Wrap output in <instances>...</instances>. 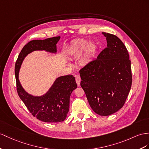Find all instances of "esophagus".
<instances>
[{"mask_svg": "<svg viewBox=\"0 0 149 149\" xmlns=\"http://www.w3.org/2000/svg\"><path fill=\"white\" fill-rule=\"evenodd\" d=\"M75 81H76V83H77V84L79 86L80 83H81V77H80L79 76H75Z\"/></svg>", "mask_w": 149, "mask_h": 149, "instance_id": "1", "label": "esophagus"}]
</instances>
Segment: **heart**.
Listing matches in <instances>:
<instances>
[{"label":"heart","instance_id":"1","mask_svg":"<svg viewBox=\"0 0 149 149\" xmlns=\"http://www.w3.org/2000/svg\"><path fill=\"white\" fill-rule=\"evenodd\" d=\"M97 45L94 42H89L86 40H77L72 42L67 52L72 57L77 58L85 52L84 62L88 63L92 60L94 53L97 49Z\"/></svg>","mask_w":149,"mask_h":149}]
</instances>
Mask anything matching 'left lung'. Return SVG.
I'll list each match as a JSON object with an SVG mask.
<instances>
[{"label":"left lung","instance_id":"obj_1","mask_svg":"<svg viewBox=\"0 0 149 149\" xmlns=\"http://www.w3.org/2000/svg\"><path fill=\"white\" fill-rule=\"evenodd\" d=\"M107 47L79 73L81 86L89 105L101 116H109L123 107L131 89V62L127 48L112 34L102 33Z\"/></svg>","mask_w":149,"mask_h":149}]
</instances>
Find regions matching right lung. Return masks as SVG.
Returning <instances> with one entry per match:
<instances>
[{"instance_id":"obj_1","label":"right lung","mask_w":149,"mask_h":149,"mask_svg":"<svg viewBox=\"0 0 149 149\" xmlns=\"http://www.w3.org/2000/svg\"><path fill=\"white\" fill-rule=\"evenodd\" d=\"M60 36L29 41L22 49L15 65L17 91L19 96L28 109L37 119L47 123L63 121L69 111L70 96L77 88L75 77L67 75L57 77L46 93L34 96L26 92L19 79V74L25 57L35 51L56 53V44Z\"/></svg>"}]
</instances>
